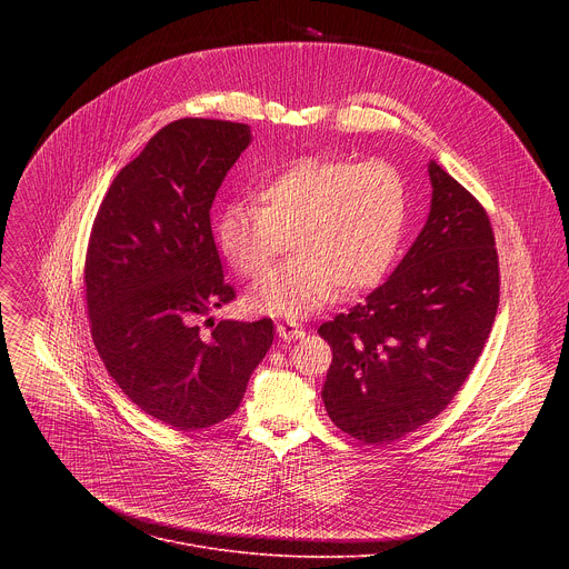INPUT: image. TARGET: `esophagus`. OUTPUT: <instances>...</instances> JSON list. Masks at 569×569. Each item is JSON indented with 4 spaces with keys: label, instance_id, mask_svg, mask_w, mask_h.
<instances>
[{
    "label": "esophagus",
    "instance_id": "obj_1",
    "mask_svg": "<svg viewBox=\"0 0 569 569\" xmlns=\"http://www.w3.org/2000/svg\"><path fill=\"white\" fill-rule=\"evenodd\" d=\"M277 333L286 342H295V340H301L306 336V331L299 327L297 321H281V323H277Z\"/></svg>",
    "mask_w": 569,
    "mask_h": 569
}]
</instances>
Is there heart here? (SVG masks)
I'll return each mask as SVG.
<instances>
[{"mask_svg":"<svg viewBox=\"0 0 569 569\" xmlns=\"http://www.w3.org/2000/svg\"><path fill=\"white\" fill-rule=\"evenodd\" d=\"M257 200L259 207L220 209L216 246L233 272L259 277L292 236L295 259L268 272L248 297L252 310L292 319L336 290L353 295L378 283L408 220V184L385 159L301 157L266 182Z\"/></svg>","mask_w":569,"mask_h":569,"instance_id":"1","label":"heart"}]
</instances>
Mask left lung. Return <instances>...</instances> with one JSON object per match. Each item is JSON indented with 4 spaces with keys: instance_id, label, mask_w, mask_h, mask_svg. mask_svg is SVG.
<instances>
[{
    "instance_id": "1",
    "label": "left lung",
    "mask_w": 569,
    "mask_h": 569,
    "mask_svg": "<svg viewBox=\"0 0 569 569\" xmlns=\"http://www.w3.org/2000/svg\"><path fill=\"white\" fill-rule=\"evenodd\" d=\"M430 216L393 274L319 336L333 349L321 398L365 443H391L441 415L489 340L500 303L486 209L437 161Z\"/></svg>"
}]
</instances>
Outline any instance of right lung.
I'll list each match as a JSON object with an SVG mask.
<instances>
[{"label": "right lung", "mask_w": 569, "mask_h": 569, "mask_svg": "<svg viewBox=\"0 0 569 569\" xmlns=\"http://www.w3.org/2000/svg\"><path fill=\"white\" fill-rule=\"evenodd\" d=\"M252 141L250 126L180 119L112 180L86 257L94 347L121 391L173 430L236 412L274 323L224 319L204 340L198 319L231 301L211 233V204Z\"/></svg>", "instance_id": "add662e5"}]
</instances>
